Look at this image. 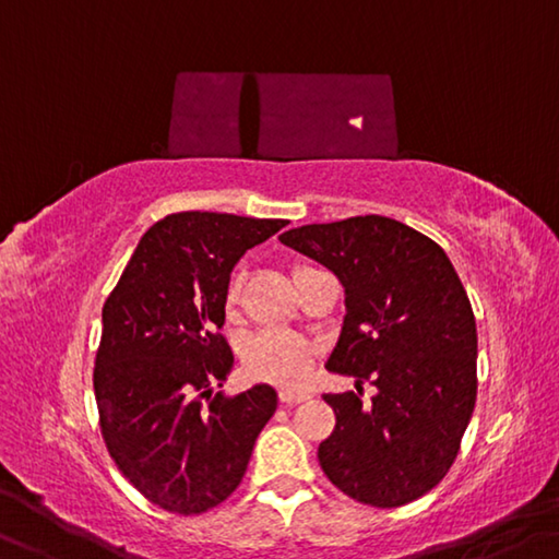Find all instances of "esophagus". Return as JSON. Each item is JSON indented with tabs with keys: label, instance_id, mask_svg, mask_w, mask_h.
Segmentation results:
<instances>
[{
	"label": "esophagus",
	"instance_id": "esophagus-1",
	"mask_svg": "<svg viewBox=\"0 0 559 559\" xmlns=\"http://www.w3.org/2000/svg\"><path fill=\"white\" fill-rule=\"evenodd\" d=\"M308 393H300V391H281L278 393V401L283 403V405H296V403H304V401H308Z\"/></svg>",
	"mask_w": 559,
	"mask_h": 559
}]
</instances>
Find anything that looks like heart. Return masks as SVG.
Listing matches in <instances>:
<instances>
[{
    "instance_id": "heart-1",
    "label": "heart",
    "mask_w": 559,
    "mask_h": 559,
    "mask_svg": "<svg viewBox=\"0 0 559 559\" xmlns=\"http://www.w3.org/2000/svg\"><path fill=\"white\" fill-rule=\"evenodd\" d=\"M306 269L298 265L296 271ZM294 271V273H296ZM243 288V276H234L226 286V306L231 308L238 304ZM316 362V348L308 341L298 338L294 333L286 331H263L248 341L243 350V366L246 373L255 380H265V383L281 385V388H296L311 376Z\"/></svg>"
}]
</instances>
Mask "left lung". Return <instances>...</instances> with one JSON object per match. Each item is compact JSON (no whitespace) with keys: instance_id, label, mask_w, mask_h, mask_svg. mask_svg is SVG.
Listing matches in <instances>:
<instances>
[{"instance_id":"8db88e82","label":"left lung","mask_w":559,"mask_h":559,"mask_svg":"<svg viewBox=\"0 0 559 559\" xmlns=\"http://www.w3.org/2000/svg\"><path fill=\"white\" fill-rule=\"evenodd\" d=\"M345 288L331 373L358 393H325L335 428L318 463L341 492L370 508H401L432 490L457 457L477 395L471 298L445 251L385 216H353L281 234ZM362 382L377 385L361 403Z\"/></svg>"}]
</instances>
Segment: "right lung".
Listing matches in <instances>:
<instances>
[{
  "mask_svg": "<svg viewBox=\"0 0 559 559\" xmlns=\"http://www.w3.org/2000/svg\"><path fill=\"white\" fill-rule=\"evenodd\" d=\"M283 226L211 211L164 216L141 236L104 304L94 360L102 438L121 475L174 515L224 502L276 413L271 385L234 397L214 388L234 368L218 333L234 265Z\"/></svg>",
  "mask_w": 559,
  "mask_h": 559,
  "instance_id": "add662e5",
  "label": "right lung"
}]
</instances>
